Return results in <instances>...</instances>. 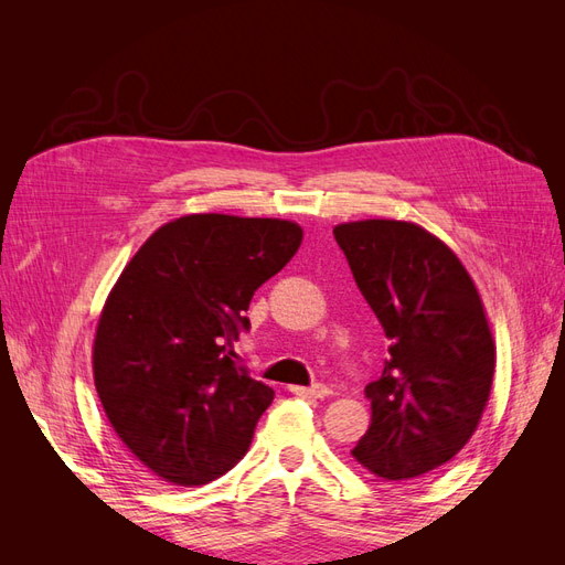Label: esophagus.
<instances>
[{"label": "esophagus", "mask_w": 565, "mask_h": 565, "mask_svg": "<svg viewBox=\"0 0 565 565\" xmlns=\"http://www.w3.org/2000/svg\"><path fill=\"white\" fill-rule=\"evenodd\" d=\"M289 391H292L295 396H303V398H324V396H330V388L322 386V384H316V386H292Z\"/></svg>", "instance_id": "obj_1"}]
</instances>
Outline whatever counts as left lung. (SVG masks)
Listing matches in <instances>:
<instances>
[{"instance_id": "left-lung-1", "label": "left lung", "mask_w": 565, "mask_h": 565, "mask_svg": "<svg viewBox=\"0 0 565 565\" xmlns=\"http://www.w3.org/2000/svg\"><path fill=\"white\" fill-rule=\"evenodd\" d=\"M334 237L391 341L351 455L386 481H413L450 461L483 417L494 374L486 306L457 254L413 221H349Z\"/></svg>"}]
</instances>
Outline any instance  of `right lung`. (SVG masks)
Here are the masks:
<instances>
[{
    "label": "right lung",
    "mask_w": 565,
    "mask_h": 565,
    "mask_svg": "<svg viewBox=\"0 0 565 565\" xmlns=\"http://www.w3.org/2000/svg\"><path fill=\"white\" fill-rule=\"evenodd\" d=\"M295 221L188 214L119 273L94 337V384L119 440L172 486L241 461L273 388L235 367L256 289L301 245Z\"/></svg>",
    "instance_id": "obj_1"
}]
</instances>
